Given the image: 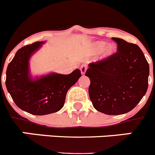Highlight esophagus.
Returning a JSON list of instances; mask_svg holds the SVG:
<instances>
[{
  "label": "esophagus",
  "mask_w": 155,
  "mask_h": 155,
  "mask_svg": "<svg viewBox=\"0 0 155 155\" xmlns=\"http://www.w3.org/2000/svg\"><path fill=\"white\" fill-rule=\"evenodd\" d=\"M81 72L82 74H84L86 72V70H87V65L86 64H83V65L81 66Z\"/></svg>",
  "instance_id": "1"
}]
</instances>
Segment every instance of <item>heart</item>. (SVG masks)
I'll return each mask as SVG.
<instances>
[{
    "instance_id": "1",
    "label": "heart",
    "mask_w": 155,
    "mask_h": 155,
    "mask_svg": "<svg viewBox=\"0 0 155 155\" xmlns=\"http://www.w3.org/2000/svg\"><path fill=\"white\" fill-rule=\"evenodd\" d=\"M105 46V42H102V41H98V42H95L93 43L92 47H91V50L92 52L95 54L97 53H99L100 52L102 51L104 49V57L106 58V57H110L111 55H113L114 52L116 51V46L113 44H109L106 47L104 48Z\"/></svg>"
}]
</instances>
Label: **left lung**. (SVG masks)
Here are the masks:
<instances>
[{
	"instance_id": "1",
	"label": "left lung",
	"mask_w": 155,
	"mask_h": 155,
	"mask_svg": "<svg viewBox=\"0 0 155 155\" xmlns=\"http://www.w3.org/2000/svg\"><path fill=\"white\" fill-rule=\"evenodd\" d=\"M113 39L117 52L89 64L85 76L91 81L88 93L94 109L107 115H121L136 107L147 92L149 64L137 45Z\"/></svg>"
}]
</instances>
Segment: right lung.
<instances>
[{
    "mask_svg": "<svg viewBox=\"0 0 155 155\" xmlns=\"http://www.w3.org/2000/svg\"><path fill=\"white\" fill-rule=\"evenodd\" d=\"M44 42H35L19 49L6 71V87L18 107L30 114L47 115L62 109L68 89L81 74L76 69L70 74L52 73L33 80L28 61Z\"/></svg>",
    "mask_w": 155,
    "mask_h": 155,
    "instance_id": "obj_1",
    "label": "right lung"
}]
</instances>
